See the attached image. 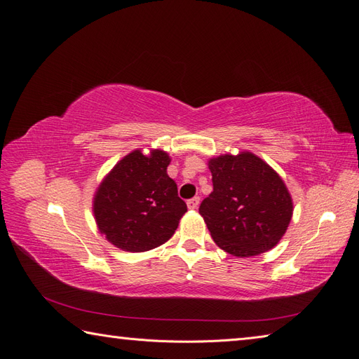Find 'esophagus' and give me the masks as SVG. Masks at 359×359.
I'll return each instance as SVG.
<instances>
[{"instance_id":"34e87169","label":"esophagus","mask_w":359,"mask_h":359,"mask_svg":"<svg viewBox=\"0 0 359 359\" xmlns=\"http://www.w3.org/2000/svg\"><path fill=\"white\" fill-rule=\"evenodd\" d=\"M199 202H201V199H199V198H193V199L187 201V206H189V210H196L198 206H199Z\"/></svg>"}]
</instances>
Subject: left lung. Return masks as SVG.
I'll list each match as a JSON object with an SVG mask.
<instances>
[{"label":"left lung","instance_id":"1","mask_svg":"<svg viewBox=\"0 0 359 359\" xmlns=\"http://www.w3.org/2000/svg\"><path fill=\"white\" fill-rule=\"evenodd\" d=\"M212 191L199 206L214 243L236 257L274 248L293 214L285 181L262 158L248 151L208 161Z\"/></svg>","mask_w":359,"mask_h":359}]
</instances>
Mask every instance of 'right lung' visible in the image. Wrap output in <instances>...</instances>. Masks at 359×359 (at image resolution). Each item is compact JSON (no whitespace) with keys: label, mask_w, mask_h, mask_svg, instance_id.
<instances>
[{"label":"right lung","mask_w":359,"mask_h":359,"mask_svg":"<svg viewBox=\"0 0 359 359\" xmlns=\"http://www.w3.org/2000/svg\"><path fill=\"white\" fill-rule=\"evenodd\" d=\"M170 157L161 149H135L119 160L97 187L94 219L100 233L130 253L148 252L175 233L187 205L168 175Z\"/></svg>","instance_id":"add662e5"}]
</instances>
